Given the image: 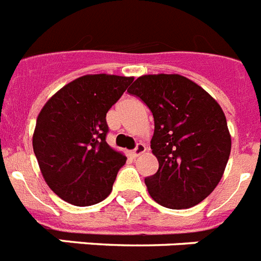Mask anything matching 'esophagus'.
<instances>
[{
  "mask_svg": "<svg viewBox=\"0 0 261 261\" xmlns=\"http://www.w3.org/2000/svg\"><path fill=\"white\" fill-rule=\"evenodd\" d=\"M144 151H146V146H144L143 143H138L137 147H135L134 150L131 151V155H133V156H134V158H137V156H139V155L143 154Z\"/></svg>",
  "mask_w": 261,
  "mask_h": 261,
  "instance_id": "obj_1",
  "label": "esophagus"
}]
</instances>
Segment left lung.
<instances>
[{
  "label": "left lung",
  "mask_w": 261,
  "mask_h": 261,
  "mask_svg": "<svg viewBox=\"0 0 261 261\" xmlns=\"http://www.w3.org/2000/svg\"><path fill=\"white\" fill-rule=\"evenodd\" d=\"M127 91L154 117L151 150L159 168L144 179L151 198L171 210L199 204L220 181L231 152L222 107L179 74L142 75Z\"/></svg>",
  "instance_id": "left-lung-1"
}]
</instances>
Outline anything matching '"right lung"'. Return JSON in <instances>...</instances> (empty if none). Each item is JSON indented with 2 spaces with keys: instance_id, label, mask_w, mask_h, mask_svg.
Returning <instances> with one entry per match:
<instances>
[{
  "instance_id": "right-lung-1",
  "label": "right lung",
  "mask_w": 261,
  "mask_h": 261,
  "mask_svg": "<svg viewBox=\"0 0 261 261\" xmlns=\"http://www.w3.org/2000/svg\"><path fill=\"white\" fill-rule=\"evenodd\" d=\"M133 76L89 74L67 83L45 103L33 134V150L51 191L78 205L110 195L126 156L106 142V114Z\"/></svg>"
}]
</instances>
